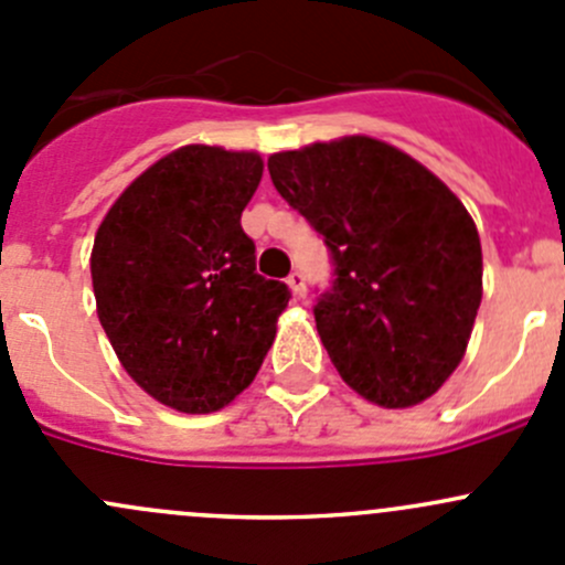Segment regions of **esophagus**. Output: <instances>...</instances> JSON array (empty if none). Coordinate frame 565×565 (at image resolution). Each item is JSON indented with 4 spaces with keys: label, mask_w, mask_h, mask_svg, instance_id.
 <instances>
[{
    "label": "esophagus",
    "mask_w": 565,
    "mask_h": 565,
    "mask_svg": "<svg viewBox=\"0 0 565 565\" xmlns=\"http://www.w3.org/2000/svg\"><path fill=\"white\" fill-rule=\"evenodd\" d=\"M287 284H289V289H292V292L298 295V298H303V295H306V276H303V273L292 270V273H289Z\"/></svg>",
    "instance_id": "1"
}]
</instances>
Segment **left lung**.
<instances>
[{
	"label": "left lung",
	"mask_w": 565,
	"mask_h": 565,
	"mask_svg": "<svg viewBox=\"0 0 565 565\" xmlns=\"http://www.w3.org/2000/svg\"><path fill=\"white\" fill-rule=\"evenodd\" d=\"M276 191L330 250L319 339L352 391L413 407L459 366L481 306V241L415 158L369 136L267 158Z\"/></svg>",
	"instance_id": "1"
}]
</instances>
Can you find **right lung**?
<instances>
[{"instance_id":"add662e5","label":"right lung","mask_w":565,"mask_h":565,"mask_svg":"<svg viewBox=\"0 0 565 565\" xmlns=\"http://www.w3.org/2000/svg\"><path fill=\"white\" fill-rule=\"evenodd\" d=\"M256 152L188 145L152 163L95 235L98 319L125 372L180 413H215L254 383L289 287L256 273L241 215Z\"/></svg>"}]
</instances>
